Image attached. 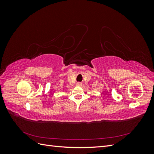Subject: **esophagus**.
Returning <instances> with one entry per match:
<instances>
[{"mask_svg": "<svg viewBox=\"0 0 154 154\" xmlns=\"http://www.w3.org/2000/svg\"><path fill=\"white\" fill-rule=\"evenodd\" d=\"M82 83H80V82H78V83H76V85L77 86H79V87H80V86H82Z\"/></svg>", "mask_w": 154, "mask_h": 154, "instance_id": "34e87169", "label": "esophagus"}]
</instances>
